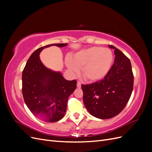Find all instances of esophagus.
Here are the masks:
<instances>
[{
    "label": "esophagus",
    "instance_id": "esophagus-1",
    "mask_svg": "<svg viewBox=\"0 0 152 152\" xmlns=\"http://www.w3.org/2000/svg\"><path fill=\"white\" fill-rule=\"evenodd\" d=\"M77 87H78V88H80V87H81V83H80V82L79 81H78V82H77Z\"/></svg>",
    "mask_w": 152,
    "mask_h": 152
}]
</instances>
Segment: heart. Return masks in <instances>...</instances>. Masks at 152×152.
<instances>
[{"mask_svg":"<svg viewBox=\"0 0 152 152\" xmlns=\"http://www.w3.org/2000/svg\"><path fill=\"white\" fill-rule=\"evenodd\" d=\"M113 55L108 48L93 46L75 53L72 59L66 58L65 64L73 74L79 73L82 68V75L87 82L102 80L112 68Z\"/></svg>","mask_w":152,"mask_h":152,"instance_id":"obj_1","label":"heart"}]
</instances>
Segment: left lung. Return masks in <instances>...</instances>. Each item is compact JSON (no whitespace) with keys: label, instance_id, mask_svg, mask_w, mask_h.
<instances>
[{"label":"left lung","instance_id":"8db88e82","mask_svg":"<svg viewBox=\"0 0 152 152\" xmlns=\"http://www.w3.org/2000/svg\"><path fill=\"white\" fill-rule=\"evenodd\" d=\"M108 46L114 49L115 58L107 75L94 83L81 86L86 108L91 115L100 119L111 118L122 111L134 84L129 59L113 45Z\"/></svg>","mask_w":152,"mask_h":152}]
</instances>
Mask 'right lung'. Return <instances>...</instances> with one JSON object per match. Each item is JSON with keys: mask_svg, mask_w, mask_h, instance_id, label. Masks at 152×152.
Here are the masks:
<instances>
[{"mask_svg": "<svg viewBox=\"0 0 152 152\" xmlns=\"http://www.w3.org/2000/svg\"><path fill=\"white\" fill-rule=\"evenodd\" d=\"M67 44L41 47L31 54L22 73V93L34 115L46 122H57L66 113L68 99L77 87L75 80H67L60 72L45 67L39 58L42 50L52 45L62 48Z\"/></svg>", "mask_w": 152, "mask_h": 152, "instance_id": "right-lung-1", "label": "right lung"}]
</instances>
